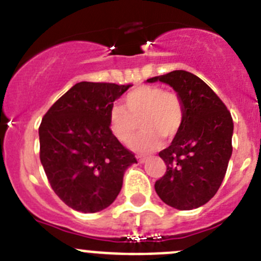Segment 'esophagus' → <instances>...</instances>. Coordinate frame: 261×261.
Masks as SVG:
<instances>
[{
	"instance_id": "esophagus-1",
	"label": "esophagus",
	"mask_w": 261,
	"mask_h": 261,
	"mask_svg": "<svg viewBox=\"0 0 261 261\" xmlns=\"http://www.w3.org/2000/svg\"><path fill=\"white\" fill-rule=\"evenodd\" d=\"M138 161H140V163L141 164H143V163H146V161H147L148 160V158H147V156H138Z\"/></svg>"
}]
</instances>
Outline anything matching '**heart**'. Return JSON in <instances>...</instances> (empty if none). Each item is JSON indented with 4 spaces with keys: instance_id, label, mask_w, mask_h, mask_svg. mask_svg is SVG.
<instances>
[{
    "instance_id": "heart-1",
    "label": "heart",
    "mask_w": 261,
    "mask_h": 261,
    "mask_svg": "<svg viewBox=\"0 0 261 261\" xmlns=\"http://www.w3.org/2000/svg\"><path fill=\"white\" fill-rule=\"evenodd\" d=\"M124 106L113 105L109 111V126L116 140L129 146L135 141L141 119L143 132L135 148L147 152L158 147L160 137L177 135L185 118L182 98L177 92L164 91L158 86H141L130 91L123 100Z\"/></svg>"
}]
</instances>
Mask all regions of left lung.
Segmentation results:
<instances>
[{
	"mask_svg": "<svg viewBox=\"0 0 261 261\" xmlns=\"http://www.w3.org/2000/svg\"><path fill=\"white\" fill-rule=\"evenodd\" d=\"M182 98L185 118L169 147L159 152L166 172L155 182L159 197L178 210L202 206L219 190L232 155L229 110L202 79L185 70L153 76Z\"/></svg>",
	"mask_w": 261,
	"mask_h": 261,
	"instance_id": "1",
	"label": "left lung"
}]
</instances>
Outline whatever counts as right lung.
<instances>
[{
	"label": "right lung",
	"instance_id": "add662e5",
	"mask_svg": "<svg viewBox=\"0 0 261 261\" xmlns=\"http://www.w3.org/2000/svg\"><path fill=\"white\" fill-rule=\"evenodd\" d=\"M81 82L44 114L39 125V158L55 193L69 207L97 213L110 206L124 172L137 163L109 126L114 101L129 88Z\"/></svg>",
	"mask_w": 261,
	"mask_h": 261
}]
</instances>
